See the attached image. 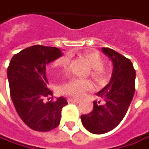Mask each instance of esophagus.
I'll list each match as a JSON object with an SVG mask.
<instances>
[{"label":"esophagus","mask_w":149,"mask_h":149,"mask_svg":"<svg viewBox=\"0 0 149 149\" xmlns=\"http://www.w3.org/2000/svg\"><path fill=\"white\" fill-rule=\"evenodd\" d=\"M68 102H77V103L80 102V100H79V99H76V98H71V97L68 98Z\"/></svg>","instance_id":"34e87169"}]
</instances>
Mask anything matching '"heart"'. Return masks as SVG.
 I'll return each mask as SVG.
<instances>
[{
	"label": "heart",
	"instance_id": "b5f03b06",
	"mask_svg": "<svg viewBox=\"0 0 149 149\" xmlns=\"http://www.w3.org/2000/svg\"><path fill=\"white\" fill-rule=\"evenodd\" d=\"M83 56L90 63L92 67L91 75L97 81H104L107 77V72L105 67V61L103 57L97 52H87L83 53ZM71 62V56L65 54L57 58L53 62V68L62 71L67 70ZM93 87L92 81L87 79L81 78H71L64 82L60 87L61 93L73 97H81L84 94L91 91Z\"/></svg>",
	"mask_w": 149,
	"mask_h": 149
}]
</instances>
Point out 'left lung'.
I'll return each instance as SVG.
<instances>
[{"label":"left lung","instance_id":"1","mask_svg":"<svg viewBox=\"0 0 149 149\" xmlns=\"http://www.w3.org/2000/svg\"><path fill=\"white\" fill-rule=\"evenodd\" d=\"M102 51L113 61V72L109 83L93 102V110L81 116L83 126L95 134L106 133L115 128L126 115L135 92L136 72L132 62L108 47Z\"/></svg>","mask_w":149,"mask_h":149}]
</instances>
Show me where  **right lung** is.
Segmentation results:
<instances>
[{"label": "right lung", "instance_id": "right-lung-1", "mask_svg": "<svg viewBox=\"0 0 149 149\" xmlns=\"http://www.w3.org/2000/svg\"><path fill=\"white\" fill-rule=\"evenodd\" d=\"M62 56L54 47L35 45L12 56L7 68L11 100L26 125L38 132H48L59 125L66 98L50 101L46 66ZM47 98L48 101H45Z\"/></svg>", "mask_w": 149, "mask_h": 149}]
</instances>
